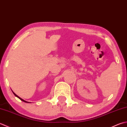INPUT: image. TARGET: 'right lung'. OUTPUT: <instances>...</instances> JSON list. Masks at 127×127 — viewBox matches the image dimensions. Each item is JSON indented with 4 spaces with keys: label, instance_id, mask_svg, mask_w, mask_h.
Listing matches in <instances>:
<instances>
[{
    "label": "right lung",
    "instance_id": "1",
    "mask_svg": "<svg viewBox=\"0 0 127 127\" xmlns=\"http://www.w3.org/2000/svg\"><path fill=\"white\" fill-rule=\"evenodd\" d=\"M12 93H13V94H14L15 95V96H16L17 97H18V98H19V99H20L21 100V101H24V102H27V103H30L29 102H27V101H25V100H24V99H21V97H20L19 96H17V95L16 94H15V93H14V92H12Z\"/></svg>",
    "mask_w": 127,
    "mask_h": 127
}]
</instances>
